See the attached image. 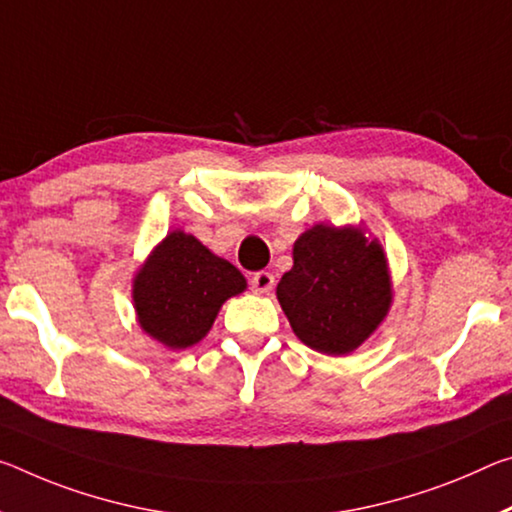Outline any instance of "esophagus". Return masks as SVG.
<instances>
[{
  "label": "esophagus",
  "mask_w": 512,
  "mask_h": 512,
  "mask_svg": "<svg viewBox=\"0 0 512 512\" xmlns=\"http://www.w3.org/2000/svg\"><path fill=\"white\" fill-rule=\"evenodd\" d=\"M273 285H275V278L266 271H259L253 275V278H250V287H253L255 294H269Z\"/></svg>",
  "instance_id": "esophagus-1"
}]
</instances>
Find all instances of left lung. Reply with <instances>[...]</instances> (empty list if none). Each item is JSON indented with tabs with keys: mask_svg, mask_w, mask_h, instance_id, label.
Wrapping results in <instances>:
<instances>
[{
	"mask_svg": "<svg viewBox=\"0 0 512 512\" xmlns=\"http://www.w3.org/2000/svg\"><path fill=\"white\" fill-rule=\"evenodd\" d=\"M275 294L300 342L326 355H348L392 305L385 250L362 227L319 223L296 239L294 266Z\"/></svg>",
	"mask_w": 512,
	"mask_h": 512,
	"instance_id": "left-lung-1",
	"label": "left lung"
}]
</instances>
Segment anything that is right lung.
<instances>
[{
	"mask_svg": "<svg viewBox=\"0 0 512 512\" xmlns=\"http://www.w3.org/2000/svg\"><path fill=\"white\" fill-rule=\"evenodd\" d=\"M246 291L237 266L182 230L152 250L134 275V310L145 335L168 348L198 344L227 298Z\"/></svg>",
	"mask_w": 512,
	"mask_h": 512,
	"instance_id": "1",
	"label": "right lung"
}]
</instances>
